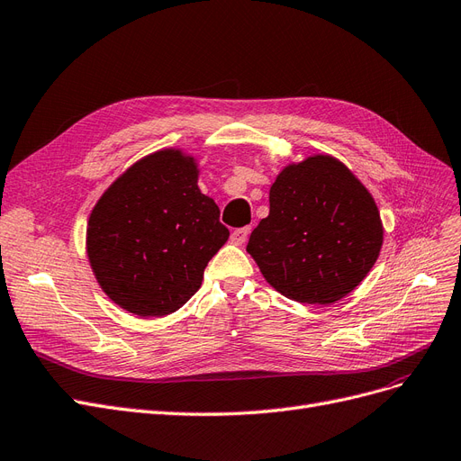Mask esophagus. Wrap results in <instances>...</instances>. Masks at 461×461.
Returning <instances> with one entry per match:
<instances>
[{"label":"esophagus","mask_w":461,"mask_h":461,"mask_svg":"<svg viewBox=\"0 0 461 461\" xmlns=\"http://www.w3.org/2000/svg\"><path fill=\"white\" fill-rule=\"evenodd\" d=\"M250 233V228H237L231 231V243L235 245H243L247 241V237Z\"/></svg>","instance_id":"1"}]
</instances>
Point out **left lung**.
<instances>
[{
  "label": "left lung",
  "instance_id": "left-lung-1",
  "mask_svg": "<svg viewBox=\"0 0 461 461\" xmlns=\"http://www.w3.org/2000/svg\"><path fill=\"white\" fill-rule=\"evenodd\" d=\"M383 245L377 204L340 160L314 155L279 172L270 214L249 237L247 252L284 296L331 304L374 268Z\"/></svg>",
  "mask_w": 461,
  "mask_h": 461
}]
</instances>
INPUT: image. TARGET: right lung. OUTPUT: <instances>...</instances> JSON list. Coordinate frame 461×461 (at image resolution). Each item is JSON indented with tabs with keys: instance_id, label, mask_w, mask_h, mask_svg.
Segmentation results:
<instances>
[{
	"instance_id": "1",
	"label": "right lung",
	"mask_w": 461,
	"mask_h": 461,
	"mask_svg": "<svg viewBox=\"0 0 461 461\" xmlns=\"http://www.w3.org/2000/svg\"><path fill=\"white\" fill-rule=\"evenodd\" d=\"M197 177L193 157L157 151L131 165L94 206L87 258L101 289L131 314L182 308L228 241L218 204L203 195Z\"/></svg>"
}]
</instances>
